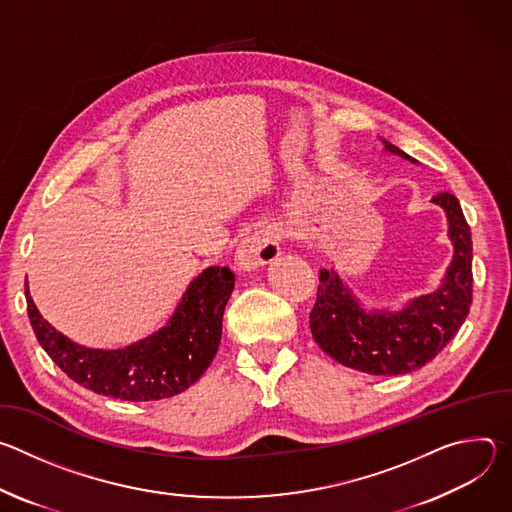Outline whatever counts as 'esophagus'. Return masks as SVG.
<instances>
[{
    "label": "esophagus",
    "instance_id": "1",
    "mask_svg": "<svg viewBox=\"0 0 512 512\" xmlns=\"http://www.w3.org/2000/svg\"><path fill=\"white\" fill-rule=\"evenodd\" d=\"M281 237L275 227H261L253 235H249L237 249L235 261L243 271H253L267 263H273L281 255Z\"/></svg>",
    "mask_w": 512,
    "mask_h": 512
}]
</instances>
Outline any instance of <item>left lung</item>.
Masks as SVG:
<instances>
[{
    "instance_id": "left-lung-1",
    "label": "left lung",
    "mask_w": 512,
    "mask_h": 512,
    "mask_svg": "<svg viewBox=\"0 0 512 512\" xmlns=\"http://www.w3.org/2000/svg\"><path fill=\"white\" fill-rule=\"evenodd\" d=\"M385 148L415 162L397 145ZM450 221L454 259L440 289L413 300L403 312H364L332 269H320L310 330L318 346L350 367L369 375H405L433 360L458 334L472 304V235L458 198L442 192L433 198Z\"/></svg>"
}]
</instances>
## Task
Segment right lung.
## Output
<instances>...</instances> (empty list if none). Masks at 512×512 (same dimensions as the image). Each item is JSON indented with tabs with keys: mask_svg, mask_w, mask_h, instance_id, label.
Returning a JSON list of instances; mask_svg holds the SVG:
<instances>
[{
	"mask_svg": "<svg viewBox=\"0 0 512 512\" xmlns=\"http://www.w3.org/2000/svg\"><path fill=\"white\" fill-rule=\"evenodd\" d=\"M233 287L229 267L204 269L188 285L168 326L123 350H91L70 342L40 316L28 287L26 304L38 342L72 381L121 401H160L186 391L208 369L221 344Z\"/></svg>",
	"mask_w": 512,
	"mask_h": 512,
	"instance_id": "add662e5",
	"label": "right lung"
}]
</instances>
